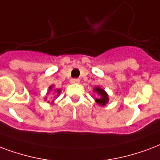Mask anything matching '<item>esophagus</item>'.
Segmentation results:
<instances>
[{
  "label": "esophagus",
  "instance_id": "1",
  "mask_svg": "<svg viewBox=\"0 0 160 160\" xmlns=\"http://www.w3.org/2000/svg\"><path fill=\"white\" fill-rule=\"evenodd\" d=\"M70 83L71 84H78V83H80V80L79 79H72L70 80Z\"/></svg>",
  "mask_w": 160,
  "mask_h": 160
}]
</instances>
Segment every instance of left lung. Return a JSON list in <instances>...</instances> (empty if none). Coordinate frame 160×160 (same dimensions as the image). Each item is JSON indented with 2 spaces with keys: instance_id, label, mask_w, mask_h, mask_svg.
Instances as JSON below:
<instances>
[{
  "instance_id": "obj_1",
  "label": "left lung",
  "mask_w": 160,
  "mask_h": 160,
  "mask_svg": "<svg viewBox=\"0 0 160 160\" xmlns=\"http://www.w3.org/2000/svg\"><path fill=\"white\" fill-rule=\"evenodd\" d=\"M93 91L96 92V94L99 96V97L96 99V103L99 106H102V107L106 106L107 102H109V97H108V94L106 92L104 89H102L100 86H96L93 89Z\"/></svg>"
}]
</instances>
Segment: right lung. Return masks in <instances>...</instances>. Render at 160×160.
<instances>
[{
	"mask_svg": "<svg viewBox=\"0 0 160 160\" xmlns=\"http://www.w3.org/2000/svg\"><path fill=\"white\" fill-rule=\"evenodd\" d=\"M50 93H56L57 94V96H58V95L61 93V90L60 89H53V85H50L49 87H48V92L46 95L48 96V94H50ZM47 98H48L47 96H45V98H44L45 101H47ZM53 102H54V101H52L51 102L48 101V103H50L51 105H53Z\"/></svg>",
	"mask_w": 160,
	"mask_h": 160,
	"instance_id": "right-lung-1",
	"label": "right lung"
}]
</instances>
